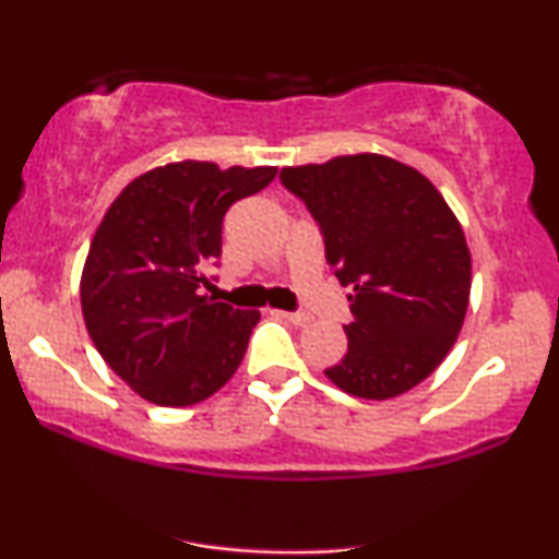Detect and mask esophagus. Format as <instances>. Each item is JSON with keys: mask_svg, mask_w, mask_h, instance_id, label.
Segmentation results:
<instances>
[{"mask_svg": "<svg viewBox=\"0 0 559 559\" xmlns=\"http://www.w3.org/2000/svg\"><path fill=\"white\" fill-rule=\"evenodd\" d=\"M275 316L288 320L292 325H307L310 323V316L307 312H284V310H275Z\"/></svg>", "mask_w": 559, "mask_h": 559, "instance_id": "34e87169", "label": "esophagus"}]
</instances>
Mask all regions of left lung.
Returning <instances> with one entry per match:
<instances>
[{
  "mask_svg": "<svg viewBox=\"0 0 559 559\" xmlns=\"http://www.w3.org/2000/svg\"><path fill=\"white\" fill-rule=\"evenodd\" d=\"M316 217L338 284L349 286L338 389L389 400L418 386L452 349L471 297V252L444 197L409 165L346 155L281 170Z\"/></svg>",
  "mask_w": 559,
  "mask_h": 559,
  "instance_id": "8db88e82",
  "label": "left lung"
}]
</instances>
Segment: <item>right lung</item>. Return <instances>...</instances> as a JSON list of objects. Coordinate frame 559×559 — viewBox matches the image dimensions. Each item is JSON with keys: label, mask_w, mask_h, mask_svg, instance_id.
I'll return each mask as SVG.
<instances>
[{"label": "right lung", "mask_w": 559, "mask_h": 559, "mask_svg": "<svg viewBox=\"0 0 559 559\" xmlns=\"http://www.w3.org/2000/svg\"><path fill=\"white\" fill-rule=\"evenodd\" d=\"M275 168L170 163L120 191L102 217L81 275L86 331L105 362L159 407H189L241 365L258 310L202 294L217 265L223 217L265 189Z\"/></svg>", "instance_id": "add662e5"}]
</instances>
